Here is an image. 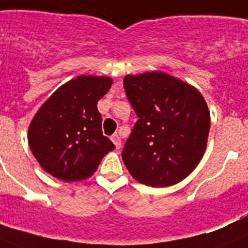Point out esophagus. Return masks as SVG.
<instances>
[{
	"mask_svg": "<svg viewBox=\"0 0 248 248\" xmlns=\"http://www.w3.org/2000/svg\"><path fill=\"white\" fill-rule=\"evenodd\" d=\"M111 140L113 141V143H114V146H116V149H120L121 145H122V143H121V137L118 136L117 134H116V135H113V136L111 137Z\"/></svg>",
	"mask_w": 248,
	"mask_h": 248,
	"instance_id": "1",
	"label": "esophagus"
}]
</instances>
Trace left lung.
I'll use <instances>...</instances> for the list:
<instances>
[{
	"instance_id": "obj_1",
	"label": "left lung",
	"mask_w": 248,
	"mask_h": 248,
	"mask_svg": "<svg viewBox=\"0 0 248 248\" xmlns=\"http://www.w3.org/2000/svg\"><path fill=\"white\" fill-rule=\"evenodd\" d=\"M136 112L122 160L141 184L170 186L197 168L207 146L211 117L198 89L161 72L124 78Z\"/></svg>"
}]
</instances>
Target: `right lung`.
<instances>
[{"mask_svg": "<svg viewBox=\"0 0 248 248\" xmlns=\"http://www.w3.org/2000/svg\"><path fill=\"white\" fill-rule=\"evenodd\" d=\"M108 77L79 76L50 95L29 127V145L40 166L64 182L93 175L114 145L102 132L97 102L109 91Z\"/></svg>", "mask_w": 248, "mask_h": 248, "instance_id": "add662e5", "label": "right lung"}]
</instances>
